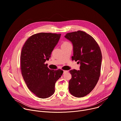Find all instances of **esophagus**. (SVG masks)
<instances>
[{
  "mask_svg": "<svg viewBox=\"0 0 121 121\" xmlns=\"http://www.w3.org/2000/svg\"><path fill=\"white\" fill-rule=\"evenodd\" d=\"M68 72V70H64V71H63V73L64 74V73H67V72Z\"/></svg>",
  "mask_w": 121,
  "mask_h": 121,
  "instance_id": "esophagus-1",
  "label": "esophagus"
}]
</instances>
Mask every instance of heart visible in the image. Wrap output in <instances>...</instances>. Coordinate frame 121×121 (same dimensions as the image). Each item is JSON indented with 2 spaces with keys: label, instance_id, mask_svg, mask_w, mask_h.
Instances as JSON below:
<instances>
[{
  "label": "heart",
  "instance_id": "1",
  "mask_svg": "<svg viewBox=\"0 0 121 121\" xmlns=\"http://www.w3.org/2000/svg\"><path fill=\"white\" fill-rule=\"evenodd\" d=\"M69 43L68 42H64L62 45H67V44H69Z\"/></svg>",
  "mask_w": 121,
  "mask_h": 121
}]
</instances>
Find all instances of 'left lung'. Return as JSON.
<instances>
[{"label":"left lung","instance_id":"obj_1","mask_svg":"<svg viewBox=\"0 0 121 121\" xmlns=\"http://www.w3.org/2000/svg\"><path fill=\"white\" fill-rule=\"evenodd\" d=\"M65 38L72 43V60L80 64V70H69L72 78L69 82V91L75 97H83L94 89L99 78L101 52L95 39L85 32L69 33Z\"/></svg>","mask_w":121,"mask_h":121}]
</instances>
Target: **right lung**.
<instances>
[{
	"mask_svg": "<svg viewBox=\"0 0 121 121\" xmlns=\"http://www.w3.org/2000/svg\"><path fill=\"white\" fill-rule=\"evenodd\" d=\"M61 34L39 33L30 37L22 49L20 67L22 75L29 88L37 96L46 98L55 92V84L63 71L49 69V60Z\"/></svg>",
	"mask_w": 121,
	"mask_h": 121,
	"instance_id": "add662e5",
	"label": "right lung"
}]
</instances>
